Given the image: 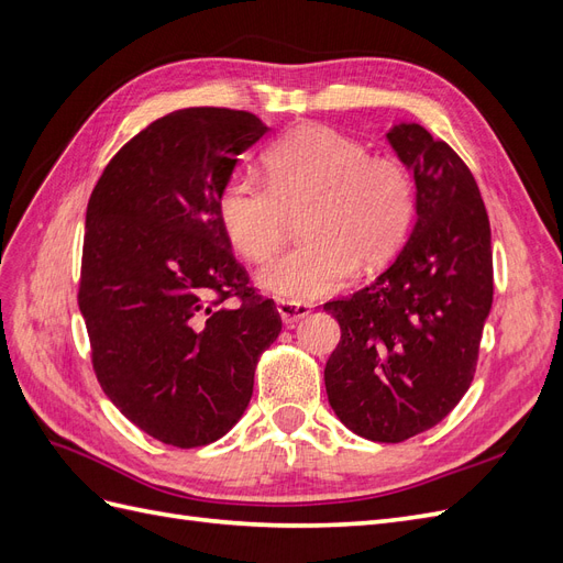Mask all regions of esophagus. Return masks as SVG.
<instances>
[{
	"mask_svg": "<svg viewBox=\"0 0 563 563\" xmlns=\"http://www.w3.org/2000/svg\"><path fill=\"white\" fill-rule=\"evenodd\" d=\"M312 310V305L308 302H291V300H277V312L284 323H296L302 317H308Z\"/></svg>",
	"mask_w": 563,
	"mask_h": 563,
	"instance_id": "esophagus-1",
	"label": "esophagus"
}]
</instances>
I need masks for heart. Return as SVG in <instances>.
<instances>
[{
	"instance_id": "heart-1",
	"label": "heart",
	"mask_w": 563,
	"mask_h": 563,
	"mask_svg": "<svg viewBox=\"0 0 563 563\" xmlns=\"http://www.w3.org/2000/svg\"><path fill=\"white\" fill-rule=\"evenodd\" d=\"M265 183L232 178L218 197L230 244L251 263L277 255L300 218L308 240L261 272L272 296L308 302L345 286L362 263L376 269L406 242L416 216L411 174L371 157L364 143L323 124L296 126L263 152Z\"/></svg>"
}]
</instances>
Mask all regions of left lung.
<instances>
[{
  "label": "left lung",
  "mask_w": 563,
  "mask_h": 563,
  "mask_svg": "<svg viewBox=\"0 0 563 563\" xmlns=\"http://www.w3.org/2000/svg\"><path fill=\"white\" fill-rule=\"evenodd\" d=\"M387 141L413 174L418 218L376 282L323 305L340 323L323 380L345 428L399 444L444 420L474 378L493 302V253L465 162L413 122H397Z\"/></svg>",
  "instance_id": "obj_1"
}]
</instances>
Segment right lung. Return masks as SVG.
I'll list each match as a JSON object with an SVG mask.
<instances>
[{
	"label": "right lung",
	"mask_w": 563,
	"mask_h": 563,
	"mask_svg": "<svg viewBox=\"0 0 563 563\" xmlns=\"http://www.w3.org/2000/svg\"><path fill=\"white\" fill-rule=\"evenodd\" d=\"M265 133L244 110H176L117 152L89 199L77 300L96 378L168 446H207L234 428L282 331L218 216L236 157Z\"/></svg>",
	"instance_id": "add662e5"
}]
</instances>
